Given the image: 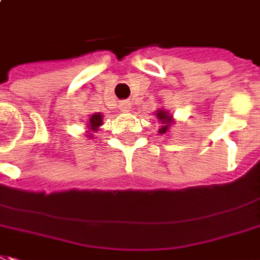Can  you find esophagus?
Listing matches in <instances>:
<instances>
[{"mask_svg":"<svg viewBox=\"0 0 260 260\" xmlns=\"http://www.w3.org/2000/svg\"><path fill=\"white\" fill-rule=\"evenodd\" d=\"M122 109L123 111H126V112H128V111L132 109V103H128V101H124V103H122Z\"/></svg>","mask_w":260,"mask_h":260,"instance_id":"obj_1","label":"esophagus"}]
</instances>
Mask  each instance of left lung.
Listing matches in <instances>:
<instances>
[{
	"instance_id": "left-lung-1",
	"label": "left lung",
	"mask_w": 260,
	"mask_h": 260,
	"mask_svg": "<svg viewBox=\"0 0 260 260\" xmlns=\"http://www.w3.org/2000/svg\"><path fill=\"white\" fill-rule=\"evenodd\" d=\"M156 118L161 122V127L159 128V134H166V133L169 132L170 126L174 122V120H173V116H171L167 111H165L163 108H160L156 111Z\"/></svg>"
}]
</instances>
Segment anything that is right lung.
I'll list each match as a JSON object with an SVG mask.
<instances>
[{"instance_id": "add662e5", "label": "right lung", "mask_w": 260, "mask_h": 260, "mask_svg": "<svg viewBox=\"0 0 260 260\" xmlns=\"http://www.w3.org/2000/svg\"><path fill=\"white\" fill-rule=\"evenodd\" d=\"M101 124H103V115H101L100 112H97V114L91 115V118L89 119V123H87V127L90 128L91 132H97ZM87 136H89V138H91L93 134L90 133V134H87Z\"/></svg>"}]
</instances>
